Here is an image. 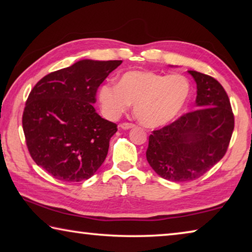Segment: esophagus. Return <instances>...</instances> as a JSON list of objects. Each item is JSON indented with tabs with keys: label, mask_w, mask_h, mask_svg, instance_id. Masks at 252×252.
Wrapping results in <instances>:
<instances>
[{
	"label": "esophagus",
	"mask_w": 252,
	"mask_h": 252,
	"mask_svg": "<svg viewBox=\"0 0 252 252\" xmlns=\"http://www.w3.org/2000/svg\"><path fill=\"white\" fill-rule=\"evenodd\" d=\"M120 126L122 127V129L127 130V129H131V127H133L134 125H133V123H130V122H123V123H121Z\"/></svg>",
	"instance_id": "1"
}]
</instances>
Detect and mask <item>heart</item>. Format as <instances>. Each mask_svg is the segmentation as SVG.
Returning a JSON list of instances; mask_svg holds the SVG:
<instances>
[{
    "mask_svg": "<svg viewBox=\"0 0 252 252\" xmlns=\"http://www.w3.org/2000/svg\"><path fill=\"white\" fill-rule=\"evenodd\" d=\"M190 95V83L181 74H161L151 71H129L118 84L106 83L99 91L104 114L118 119L133 104L135 118L149 127L172 121Z\"/></svg>",
    "mask_w": 252,
    "mask_h": 252,
    "instance_id": "b5f03b06",
    "label": "heart"
}]
</instances>
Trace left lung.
<instances>
[{"label": "left lung", "instance_id": "8db88e82", "mask_svg": "<svg viewBox=\"0 0 252 252\" xmlns=\"http://www.w3.org/2000/svg\"><path fill=\"white\" fill-rule=\"evenodd\" d=\"M197 83V109L149 136L147 160L161 178L195 180L222 159L234 127L229 96L210 75L189 71Z\"/></svg>", "mask_w": 252, "mask_h": 252}]
</instances>
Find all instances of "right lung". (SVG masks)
I'll list each match as a JSON object with an SVG mask.
<instances>
[{
	"label": "right lung",
	"mask_w": 252,
	"mask_h": 252,
	"mask_svg": "<svg viewBox=\"0 0 252 252\" xmlns=\"http://www.w3.org/2000/svg\"><path fill=\"white\" fill-rule=\"evenodd\" d=\"M121 63L81 60L43 76L30 92L25 142L34 162L53 178L80 182L103 163L118 126L101 118L93 103L100 84Z\"/></svg>",
	"instance_id": "add662e5"
}]
</instances>
